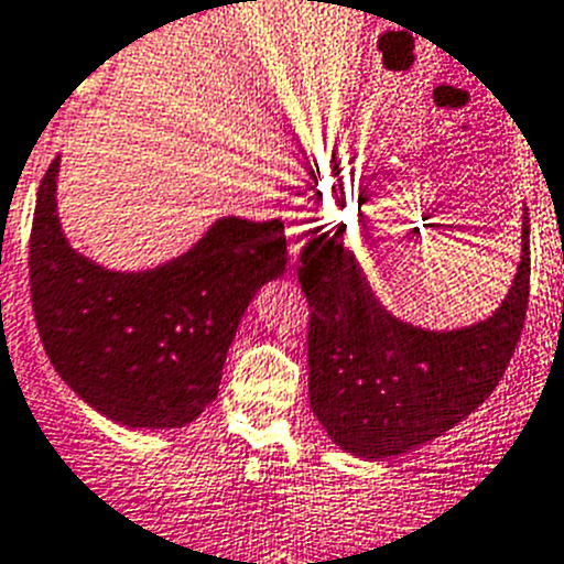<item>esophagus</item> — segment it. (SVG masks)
<instances>
[{
  "label": "esophagus",
  "instance_id": "obj_1",
  "mask_svg": "<svg viewBox=\"0 0 564 564\" xmlns=\"http://www.w3.org/2000/svg\"><path fill=\"white\" fill-rule=\"evenodd\" d=\"M316 226L314 206L308 200H297V204L289 206L286 212V239H289V253L292 261L300 259V250H303L305 237H308L311 228Z\"/></svg>",
  "mask_w": 564,
  "mask_h": 564
}]
</instances>
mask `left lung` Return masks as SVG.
Instances as JSON below:
<instances>
[{"label":"left lung","mask_w":564,"mask_h":564,"mask_svg":"<svg viewBox=\"0 0 564 564\" xmlns=\"http://www.w3.org/2000/svg\"><path fill=\"white\" fill-rule=\"evenodd\" d=\"M521 264L499 308L457 330H424L377 300L341 234L316 228L297 278L311 305V410L338 449L366 460L404 455L479 408L505 377L529 305V212Z\"/></svg>","instance_id":"8db88e82"}]
</instances>
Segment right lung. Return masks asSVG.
I'll use <instances>...</instances> for the list:
<instances>
[{"label": "right lung", "mask_w": 564, "mask_h": 564, "mask_svg": "<svg viewBox=\"0 0 564 564\" xmlns=\"http://www.w3.org/2000/svg\"><path fill=\"white\" fill-rule=\"evenodd\" d=\"M59 156L37 189L30 292L43 349L123 427H184L215 402L242 314L286 270L283 223L220 217L176 259L118 272L76 253L57 217Z\"/></svg>", "instance_id": "1"}]
</instances>
